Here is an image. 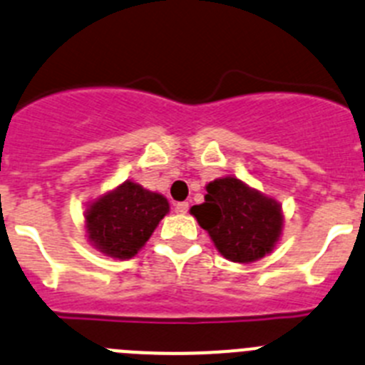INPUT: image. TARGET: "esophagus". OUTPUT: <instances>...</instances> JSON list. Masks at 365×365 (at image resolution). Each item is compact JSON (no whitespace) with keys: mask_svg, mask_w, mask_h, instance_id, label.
Listing matches in <instances>:
<instances>
[{"mask_svg":"<svg viewBox=\"0 0 365 365\" xmlns=\"http://www.w3.org/2000/svg\"><path fill=\"white\" fill-rule=\"evenodd\" d=\"M188 208H190V205L188 202H175V212H179V214H186V212H188Z\"/></svg>","mask_w":365,"mask_h":365,"instance_id":"obj_1","label":"esophagus"}]
</instances>
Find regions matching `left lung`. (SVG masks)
Masks as SVG:
<instances>
[{
	"label": "left lung",
	"instance_id": "left-lung-1",
	"mask_svg": "<svg viewBox=\"0 0 365 365\" xmlns=\"http://www.w3.org/2000/svg\"><path fill=\"white\" fill-rule=\"evenodd\" d=\"M206 192L205 202L192 206V214L222 256L250 263L272 250L283 221L278 202L234 177L214 180Z\"/></svg>",
	"mask_w": 365,
	"mask_h": 365
}]
</instances>
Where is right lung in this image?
<instances>
[{
	"label": "right lung",
	"instance_id": "1",
	"mask_svg": "<svg viewBox=\"0 0 365 365\" xmlns=\"http://www.w3.org/2000/svg\"><path fill=\"white\" fill-rule=\"evenodd\" d=\"M168 208L160 193L148 192L128 180L89 206L87 234L104 254L128 259L150 240Z\"/></svg>",
	"mask_w": 365,
	"mask_h": 365
}]
</instances>
